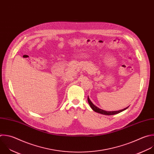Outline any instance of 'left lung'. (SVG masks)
<instances>
[{"label":"left lung","instance_id":"left-lung-1","mask_svg":"<svg viewBox=\"0 0 154 154\" xmlns=\"http://www.w3.org/2000/svg\"><path fill=\"white\" fill-rule=\"evenodd\" d=\"M88 101L89 103V105H90L91 108H92V109L97 112V113H99V114H103V115H106V116H112V115H115V114H117L121 112H123V111L126 110V109H128L129 108V106H128L127 108H125V109H123L122 110H119V111H105V110H103V109H101L100 108H98L97 106H95L92 102L90 100L89 97H88Z\"/></svg>","mask_w":154,"mask_h":154}]
</instances>
